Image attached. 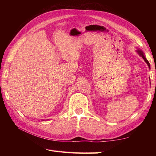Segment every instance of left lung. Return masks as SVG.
<instances>
[{"instance_id":"left-lung-1","label":"left lung","mask_w":156,"mask_h":156,"mask_svg":"<svg viewBox=\"0 0 156 156\" xmlns=\"http://www.w3.org/2000/svg\"><path fill=\"white\" fill-rule=\"evenodd\" d=\"M137 52L139 53V54H140V55L141 56V57H142V58H143V59H144V60H145V62L147 63V64L148 65V66H149V68H150V63H149V62L147 61V59L146 58H145V56H144V54H143V52H142V51H140V50H138V51H137Z\"/></svg>"}]
</instances>
